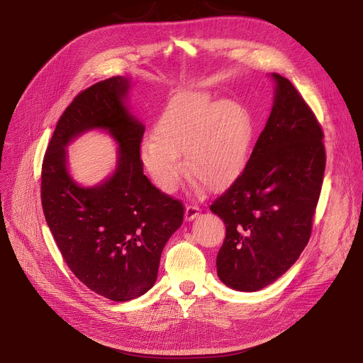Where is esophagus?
I'll use <instances>...</instances> for the list:
<instances>
[{
    "instance_id": "esophagus-1",
    "label": "esophagus",
    "mask_w": 363,
    "mask_h": 363,
    "mask_svg": "<svg viewBox=\"0 0 363 363\" xmlns=\"http://www.w3.org/2000/svg\"><path fill=\"white\" fill-rule=\"evenodd\" d=\"M200 213V207L194 206V204H188L185 207V220H193L199 216Z\"/></svg>"
}]
</instances>
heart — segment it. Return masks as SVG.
Listing matches in <instances>:
<instances>
[{"instance_id": "1", "label": "heart", "mask_w": 363, "mask_h": 363, "mask_svg": "<svg viewBox=\"0 0 363 363\" xmlns=\"http://www.w3.org/2000/svg\"><path fill=\"white\" fill-rule=\"evenodd\" d=\"M253 133V119L242 104L215 100L203 91H184L166 103L140 156L164 193L177 191L185 177L181 154L189 179L219 193L242 175Z\"/></svg>"}]
</instances>
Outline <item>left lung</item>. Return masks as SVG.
I'll list each match as a JSON object with an SVG mask.
<instances>
[{
	"label": "left lung",
	"instance_id": "obj_1",
	"mask_svg": "<svg viewBox=\"0 0 363 363\" xmlns=\"http://www.w3.org/2000/svg\"><path fill=\"white\" fill-rule=\"evenodd\" d=\"M272 78V111L242 175L211 204L226 228L218 277L238 291L264 289L298 259L312 234L325 172L316 116L287 78Z\"/></svg>",
	"mask_w": 363,
	"mask_h": 363
}]
</instances>
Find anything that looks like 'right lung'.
Instances as JSON below:
<instances>
[{
	"label": "right lung",
	"instance_id": "add662e5",
	"mask_svg": "<svg viewBox=\"0 0 363 363\" xmlns=\"http://www.w3.org/2000/svg\"><path fill=\"white\" fill-rule=\"evenodd\" d=\"M129 79L113 76L79 92L57 122L41 170V201L50 231L70 271L89 290L128 301L156 282L160 256L184 220L179 200L143 172L144 125L125 100ZM104 128L120 145L115 174L81 187L67 172L65 147L81 133Z\"/></svg>",
	"mask_w": 363,
	"mask_h": 363
}]
</instances>
